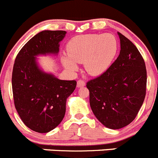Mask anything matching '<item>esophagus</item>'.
<instances>
[{"label": "esophagus", "instance_id": "esophagus-1", "mask_svg": "<svg viewBox=\"0 0 158 158\" xmlns=\"http://www.w3.org/2000/svg\"><path fill=\"white\" fill-rule=\"evenodd\" d=\"M77 87H84V86H85V82H84V81H83V80H78L77 81Z\"/></svg>", "mask_w": 158, "mask_h": 158}]
</instances>
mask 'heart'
Returning a JSON list of instances; mask_svg holds the SVG:
<instances>
[{"label": "heart", "instance_id": "1", "mask_svg": "<svg viewBox=\"0 0 158 158\" xmlns=\"http://www.w3.org/2000/svg\"><path fill=\"white\" fill-rule=\"evenodd\" d=\"M118 44L111 34L79 35L70 40L68 54L61 57L64 66L70 71L77 70V63H84L90 75H99L106 71L116 56Z\"/></svg>", "mask_w": 158, "mask_h": 158}]
</instances>
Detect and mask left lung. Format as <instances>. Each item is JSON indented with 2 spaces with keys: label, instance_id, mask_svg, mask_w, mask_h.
Listing matches in <instances>:
<instances>
[{
  "label": "left lung",
  "instance_id": "1",
  "mask_svg": "<svg viewBox=\"0 0 158 158\" xmlns=\"http://www.w3.org/2000/svg\"><path fill=\"white\" fill-rule=\"evenodd\" d=\"M120 54L102 74L87 81L90 105L105 127L120 129L135 119L146 95L147 70L135 45L118 32Z\"/></svg>",
  "mask_w": 158,
  "mask_h": 158
}]
</instances>
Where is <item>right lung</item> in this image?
<instances>
[{
  "instance_id": "obj_1",
  "label": "right lung",
  "mask_w": 158,
  "mask_h": 158,
  "mask_svg": "<svg viewBox=\"0 0 158 158\" xmlns=\"http://www.w3.org/2000/svg\"><path fill=\"white\" fill-rule=\"evenodd\" d=\"M64 31H43L28 40L15 59L12 90L15 108L24 124L32 131L47 133L63 120L67 98L76 81H62L39 69L35 56L57 54Z\"/></svg>"
}]
</instances>
